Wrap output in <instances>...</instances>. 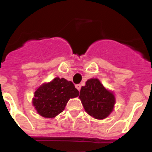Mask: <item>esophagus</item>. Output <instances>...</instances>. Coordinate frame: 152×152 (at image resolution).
I'll use <instances>...</instances> for the list:
<instances>
[{
  "label": "esophagus",
  "mask_w": 152,
  "mask_h": 152,
  "mask_svg": "<svg viewBox=\"0 0 152 152\" xmlns=\"http://www.w3.org/2000/svg\"><path fill=\"white\" fill-rule=\"evenodd\" d=\"M76 88L78 91H80V88H81V85H80V84H76Z\"/></svg>",
  "instance_id": "obj_1"
}]
</instances>
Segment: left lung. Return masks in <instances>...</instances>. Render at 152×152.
<instances>
[{
  "instance_id": "8db88e82",
  "label": "left lung",
  "mask_w": 152,
  "mask_h": 152,
  "mask_svg": "<svg viewBox=\"0 0 152 152\" xmlns=\"http://www.w3.org/2000/svg\"><path fill=\"white\" fill-rule=\"evenodd\" d=\"M79 98L86 112L96 119L106 118L115 103L113 93L106 90L98 79L88 80L81 88Z\"/></svg>"
}]
</instances>
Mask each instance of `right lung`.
<instances>
[{
	"mask_svg": "<svg viewBox=\"0 0 152 152\" xmlns=\"http://www.w3.org/2000/svg\"><path fill=\"white\" fill-rule=\"evenodd\" d=\"M79 94L72 82L57 77L37 89L33 105L39 114L44 118H52L61 113L68 101L77 97Z\"/></svg>",
	"mask_w": 152,
	"mask_h": 152,
	"instance_id": "right-lung-1",
	"label": "right lung"
}]
</instances>
